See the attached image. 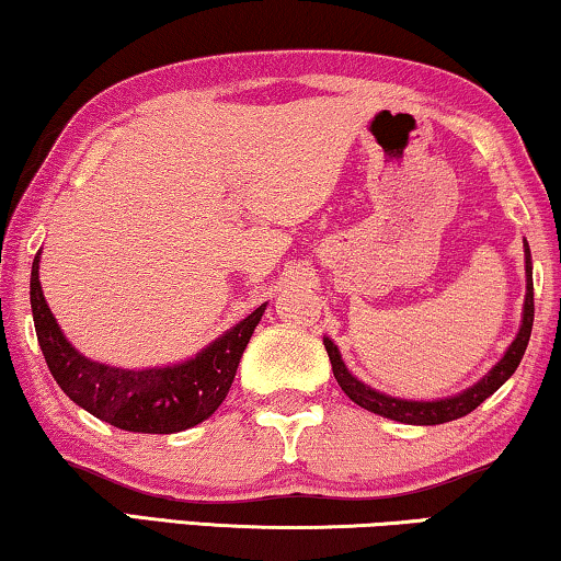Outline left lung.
Segmentation results:
<instances>
[{"label": "left lung", "instance_id": "obj_1", "mask_svg": "<svg viewBox=\"0 0 561 561\" xmlns=\"http://www.w3.org/2000/svg\"><path fill=\"white\" fill-rule=\"evenodd\" d=\"M524 271H526V296H524V311H522V327H518L516 339L511 341L506 352H503L501 359L493 364V367L485 371V375L462 389L458 394L450 397H437V400H404V397H392L379 392V389L364 385L359 377H354L348 367L341 359L339 346L329 336H323V346H327L331 369H334V377L339 387L344 389L348 400L359 404V408L375 412L387 420L404 422V425H443V422L458 420L468 412H473L478 404L489 400V397L496 392V389L514 375L518 362L526 352V344H529L531 327H534V278H531V250L529 242L524 240Z\"/></svg>", "mask_w": 561, "mask_h": 561}]
</instances>
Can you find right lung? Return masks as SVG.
Listing matches in <instances>:
<instances>
[{
  "instance_id": "right-lung-1",
  "label": "right lung",
  "mask_w": 561,
  "mask_h": 561,
  "mask_svg": "<svg viewBox=\"0 0 561 561\" xmlns=\"http://www.w3.org/2000/svg\"><path fill=\"white\" fill-rule=\"evenodd\" d=\"M43 253V250H39ZM39 253L32 263L30 304L39 348L55 381L85 412L128 433L172 435L199 425L220 408L230 392L240 356L261 323L265 306H257L222 331L190 359L164 367L124 369L88 359L65 339L60 323L47 306L39 283Z\"/></svg>"
}]
</instances>
